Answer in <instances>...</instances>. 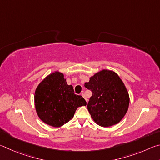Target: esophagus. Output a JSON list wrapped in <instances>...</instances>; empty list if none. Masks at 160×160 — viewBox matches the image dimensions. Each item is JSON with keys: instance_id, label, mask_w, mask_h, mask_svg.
Segmentation results:
<instances>
[{"instance_id": "1", "label": "esophagus", "mask_w": 160, "mask_h": 160, "mask_svg": "<svg viewBox=\"0 0 160 160\" xmlns=\"http://www.w3.org/2000/svg\"><path fill=\"white\" fill-rule=\"evenodd\" d=\"M82 97H84V99H85V100H86V102H88V98H87V97H85V94H84L83 93L82 94Z\"/></svg>"}]
</instances>
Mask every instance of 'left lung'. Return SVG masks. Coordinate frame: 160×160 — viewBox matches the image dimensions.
I'll return each mask as SVG.
<instances>
[{"label":"left lung","mask_w":160,"mask_h":160,"mask_svg":"<svg viewBox=\"0 0 160 160\" xmlns=\"http://www.w3.org/2000/svg\"><path fill=\"white\" fill-rule=\"evenodd\" d=\"M85 87L92 92L88 109L94 122L102 127H109L120 122L128 111L130 98L117 73L103 69L91 76Z\"/></svg>","instance_id":"1"}]
</instances>
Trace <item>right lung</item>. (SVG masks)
<instances>
[{
	"mask_svg": "<svg viewBox=\"0 0 160 160\" xmlns=\"http://www.w3.org/2000/svg\"><path fill=\"white\" fill-rule=\"evenodd\" d=\"M82 96L74 94L63 73L54 71L37 87L34 93L35 109L43 122L53 127H61L73 118L79 107L86 106Z\"/></svg>",
	"mask_w": 160,
	"mask_h": 160,
	"instance_id": "1",
	"label": "right lung"
}]
</instances>
